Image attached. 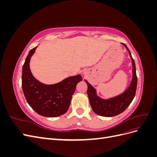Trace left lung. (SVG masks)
<instances>
[{"label": "left lung", "mask_w": 157, "mask_h": 157, "mask_svg": "<svg viewBox=\"0 0 157 157\" xmlns=\"http://www.w3.org/2000/svg\"><path fill=\"white\" fill-rule=\"evenodd\" d=\"M122 44L124 46L129 53L132 64V78L129 86L124 92L111 98L102 99L97 95L96 90L86 80H84L88 85L87 94L90 105L92 108L93 111L98 115L111 117L119 115L126 110V109L130 105L133 99L134 98L137 82L136 65L129 49L125 44L122 43Z\"/></svg>", "instance_id": "8db88e82"}]
</instances>
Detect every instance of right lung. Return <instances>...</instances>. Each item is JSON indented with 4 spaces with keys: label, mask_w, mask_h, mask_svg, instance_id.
I'll return each instance as SVG.
<instances>
[{
    "label": "right lung",
    "mask_w": 157,
    "mask_h": 157,
    "mask_svg": "<svg viewBox=\"0 0 157 157\" xmlns=\"http://www.w3.org/2000/svg\"><path fill=\"white\" fill-rule=\"evenodd\" d=\"M36 47L30 50L23 65V92L28 104L39 115L46 117H59L67 111L77 84L82 81V78L78 74L54 84L39 82L33 75L29 65Z\"/></svg>",
    "instance_id": "1"
}]
</instances>
